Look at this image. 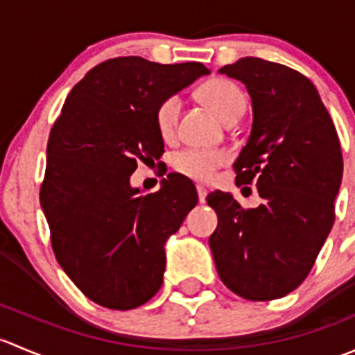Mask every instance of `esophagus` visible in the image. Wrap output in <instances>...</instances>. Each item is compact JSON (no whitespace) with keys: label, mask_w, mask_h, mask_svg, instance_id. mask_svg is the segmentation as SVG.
Here are the masks:
<instances>
[{"label":"esophagus","mask_w":355,"mask_h":355,"mask_svg":"<svg viewBox=\"0 0 355 355\" xmlns=\"http://www.w3.org/2000/svg\"><path fill=\"white\" fill-rule=\"evenodd\" d=\"M198 196H199V202H204V200H206V196H207V189L204 187V185L198 184Z\"/></svg>","instance_id":"obj_1"}]
</instances>
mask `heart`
Listing matches in <instances>:
<instances>
[{"label": "heart", "instance_id": "obj_1", "mask_svg": "<svg viewBox=\"0 0 355 355\" xmlns=\"http://www.w3.org/2000/svg\"><path fill=\"white\" fill-rule=\"evenodd\" d=\"M200 98L223 121L232 120L237 114H244L245 96L234 82L214 78L206 82L199 91ZM182 101L178 96L163 99L156 108V127L163 139H171L180 114ZM227 161L223 151L189 148L173 156V168L196 180H209L214 171Z\"/></svg>", "mask_w": 355, "mask_h": 355}]
</instances>
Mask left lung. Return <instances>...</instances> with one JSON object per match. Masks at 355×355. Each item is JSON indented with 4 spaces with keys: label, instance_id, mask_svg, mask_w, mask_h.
Returning a JSON list of instances; mask_svg holds the SVG:
<instances>
[{
    "label": "left lung",
    "instance_id": "1",
    "mask_svg": "<svg viewBox=\"0 0 355 355\" xmlns=\"http://www.w3.org/2000/svg\"><path fill=\"white\" fill-rule=\"evenodd\" d=\"M220 73L241 80L252 101L235 182H256L263 202L244 209L230 192H211L206 200L218 214L211 252L232 292L280 299L309 275L335 221L343 173L338 135L316 87L299 71L247 56Z\"/></svg>",
    "mask_w": 355,
    "mask_h": 355
}]
</instances>
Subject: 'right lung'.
Masks as SVG:
<instances>
[{"mask_svg":"<svg viewBox=\"0 0 355 355\" xmlns=\"http://www.w3.org/2000/svg\"><path fill=\"white\" fill-rule=\"evenodd\" d=\"M207 73L202 63L108 60L75 84L53 125L41 207L60 266L99 306L134 309L163 284L164 244L198 191L168 173L159 191L144 194L130 175L139 159L163 155L159 103Z\"/></svg>","mask_w":355,"mask_h":355,"instance_id":"1","label":"right lung"}]
</instances>
